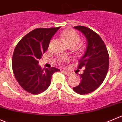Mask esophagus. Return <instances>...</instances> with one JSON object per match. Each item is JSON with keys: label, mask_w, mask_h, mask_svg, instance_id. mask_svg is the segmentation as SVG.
<instances>
[{"label": "esophagus", "mask_w": 122, "mask_h": 122, "mask_svg": "<svg viewBox=\"0 0 122 122\" xmlns=\"http://www.w3.org/2000/svg\"><path fill=\"white\" fill-rule=\"evenodd\" d=\"M63 72H64V73H65V74H66V75L68 76H71V73H70V72H66V71H63Z\"/></svg>", "instance_id": "1"}]
</instances>
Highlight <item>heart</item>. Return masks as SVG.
<instances>
[{
  "label": "heart",
  "mask_w": 122,
  "mask_h": 122,
  "mask_svg": "<svg viewBox=\"0 0 122 122\" xmlns=\"http://www.w3.org/2000/svg\"><path fill=\"white\" fill-rule=\"evenodd\" d=\"M61 37L69 47H75L80 41V37L76 31L72 30H67L61 34ZM82 46L76 47L77 51H81L83 49Z\"/></svg>",
  "instance_id": "obj_1"
}]
</instances>
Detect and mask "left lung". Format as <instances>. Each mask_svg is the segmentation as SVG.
Here are the masks:
<instances>
[{
  "mask_svg": "<svg viewBox=\"0 0 122 122\" xmlns=\"http://www.w3.org/2000/svg\"><path fill=\"white\" fill-rule=\"evenodd\" d=\"M87 40V46L79 60L78 69L85 67L84 73L79 75L80 84L73 87L75 92L84 95L97 90L105 79L109 66V56L106 44L99 35L89 28L76 26Z\"/></svg>",
  "mask_w": 122,
  "mask_h": 122,
  "instance_id": "8db88e82",
  "label": "left lung"
}]
</instances>
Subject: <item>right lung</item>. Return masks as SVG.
<instances>
[{"label":"right lung","instance_id":"1","mask_svg":"<svg viewBox=\"0 0 122 122\" xmlns=\"http://www.w3.org/2000/svg\"><path fill=\"white\" fill-rule=\"evenodd\" d=\"M36 28L18 43L12 56V69L16 81L24 90L32 94L45 91L51 84V76L60 71L52 67L42 69L38 60L47 50L50 41L60 28Z\"/></svg>","mask_w":122,"mask_h":122}]
</instances>
